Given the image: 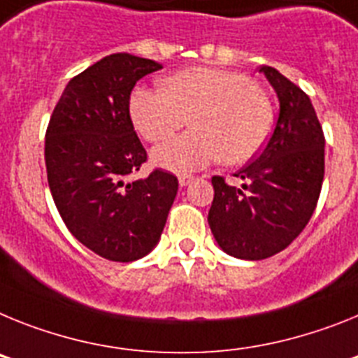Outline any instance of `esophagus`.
<instances>
[{
  "instance_id": "1",
  "label": "esophagus",
  "mask_w": 358,
  "mask_h": 358,
  "mask_svg": "<svg viewBox=\"0 0 358 358\" xmlns=\"http://www.w3.org/2000/svg\"><path fill=\"white\" fill-rule=\"evenodd\" d=\"M192 180H194V176H192V175H182L178 178V182H180V185H182V187H185V185H189Z\"/></svg>"
}]
</instances>
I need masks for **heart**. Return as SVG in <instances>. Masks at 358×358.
<instances>
[{"label": "heart", "instance_id": "heart-1", "mask_svg": "<svg viewBox=\"0 0 358 358\" xmlns=\"http://www.w3.org/2000/svg\"><path fill=\"white\" fill-rule=\"evenodd\" d=\"M136 131L149 142L164 141L187 122L191 131L153 149L164 169L189 173L222 158L239 166L268 141L273 106L265 90L245 73L220 68H187L164 80V90L136 88L129 99Z\"/></svg>", "mask_w": 358, "mask_h": 358}]
</instances>
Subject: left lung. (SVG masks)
<instances>
[{
	"mask_svg": "<svg viewBox=\"0 0 358 358\" xmlns=\"http://www.w3.org/2000/svg\"><path fill=\"white\" fill-rule=\"evenodd\" d=\"M279 99L268 144L236 173L234 187L213 176L209 227L223 252L257 261L281 252L303 232L324 178V133L312 101L275 68L261 66Z\"/></svg>",
	"mask_w": 358,
	"mask_h": 358,
	"instance_id": "obj_1",
	"label": "left lung"
}]
</instances>
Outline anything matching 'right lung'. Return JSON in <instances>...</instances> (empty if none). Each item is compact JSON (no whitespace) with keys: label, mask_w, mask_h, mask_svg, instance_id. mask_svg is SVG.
Masks as SVG:
<instances>
[{"label":"right lung","mask_w":358,"mask_h":358,"mask_svg":"<svg viewBox=\"0 0 358 358\" xmlns=\"http://www.w3.org/2000/svg\"><path fill=\"white\" fill-rule=\"evenodd\" d=\"M162 64L111 54L70 80L46 127L52 198L68 231L104 259L129 263L160 239L178 192L173 173L129 180L148 160L129 117L136 80Z\"/></svg>","instance_id":"right-lung-1"}]
</instances>
